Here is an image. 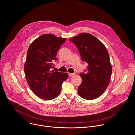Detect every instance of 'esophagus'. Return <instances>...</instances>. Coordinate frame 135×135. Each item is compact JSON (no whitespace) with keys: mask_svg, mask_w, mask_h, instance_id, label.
<instances>
[{"mask_svg":"<svg viewBox=\"0 0 135 135\" xmlns=\"http://www.w3.org/2000/svg\"><path fill=\"white\" fill-rule=\"evenodd\" d=\"M68 74H69V76L70 77L73 76V75H74V73H68Z\"/></svg>","mask_w":135,"mask_h":135,"instance_id":"esophagus-1","label":"esophagus"}]
</instances>
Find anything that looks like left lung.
Wrapping results in <instances>:
<instances>
[{
    "instance_id": "1",
    "label": "left lung",
    "mask_w": 135,
    "mask_h": 135,
    "mask_svg": "<svg viewBox=\"0 0 135 135\" xmlns=\"http://www.w3.org/2000/svg\"><path fill=\"white\" fill-rule=\"evenodd\" d=\"M78 48L84 62L88 63L86 73H80L82 81L79 94L84 99L100 97L108 87L112 73L108 51L104 44L93 35L81 33L69 40Z\"/></svg>"
}]
</instances>
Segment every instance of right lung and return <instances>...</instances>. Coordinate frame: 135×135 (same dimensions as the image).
I'll list each match as a JSON object with an SVG mask.
<instances>
[{"mask_svg": "<svg viewBox=\"0 0 135 135\" xmlns=\"http://www.w3.org/2000/svg\"><path fill=\"white\" fill-rule=\"evenodd\" d=\"M66 38L52 34H43L32 42L24 65L27 82L31 90L45 100L59 95L67 73L50 71L57 52Z\"/></svg>", "mask_w": 135, "mask_h": 135, "instance_id": "add662e5", "label": "right lung"}]
</instances>
